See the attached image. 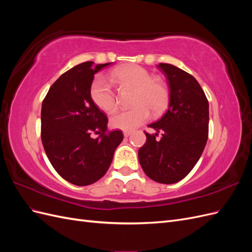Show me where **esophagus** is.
I'll return each mask as SVG.
<instances>
[{"label": "esophagus", "mask_w": 252, "mask_h": 252, "mask_svg": "<svg viewBox=\"0 0 252 252\" xmlns=\"http://www.w3.org/2000/svg\"><path fill=\"white\" fill-rule=\"evenodd\" d=\"M131 134V131H124V136L125 138H127V136H129Z\"/></svg>", "instance_id": "1"}]
</instances>
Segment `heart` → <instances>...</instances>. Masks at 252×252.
I'll use <instances>...</instances> for the list:
<instances>
[{"instance_id":"b5f03b06","label":"heart","mask_w":252,"mask_h":252,"mask_svg":"<svg viewBox=\"0 0 252 252\" xmlns=\"http://www.w3.org/2000/svg\"><path fill=\"white\" fill-rule=\"evenodd\" d=\"M109 80L121 89H133L131 106L133 108L113 114L110 119L112 128L121 130H133L146 122L152 112L161 114L168 104V90L165 84L157 78H151L150 72L140 65L124 64L112 68ZM91 101L98 109L112 113L118 107L117 95L109 82L102 75H97L90 84Z\"/></svg>"}]
</instances>
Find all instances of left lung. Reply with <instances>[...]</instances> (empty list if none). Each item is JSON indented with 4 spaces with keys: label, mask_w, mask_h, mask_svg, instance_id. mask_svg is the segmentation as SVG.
I'll return each instance as SVG.
<instances>
[{
    "label": "left lung",
    "mask_w": 252,
    "mask_h": 252,
    "mask_svg": "<svg viewBox=\"0 0 252 252\" xmlns=\"http://www.w3.org/2000/svg\"><path fill=\"white\" fill-rule=\"evenodd\" d=\"M169 86V108L152 123L156 134H146L139 161L147 177L161 184L184 179L201 158L208 139L209 105L191 74L170 64L159 63ZM159 132L161 140H156Z\"/></svg>",
    "instance_id": "8db88e82"
}]
</instances>
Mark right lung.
<instances>
[{
    "mask_svg": "<svg viewBox=\"0 0 252 252\" xmlns=\"http://www.w3.org/2000/svg\"><path fill=\"white\" fill-rule=\"evenodd\" d=\"M110 64L85 62L72 67L52 84L42 103L45 152L55 170L73 185L87 186L100 180L123 141L121 130H108L107 117L89 94L94 74Z\"/></svg>",
    "mask_w": 252,
    "mask_h": 252,
    "instance_id": "add662e5",
    "label": "right lung"
}]
</instances>
